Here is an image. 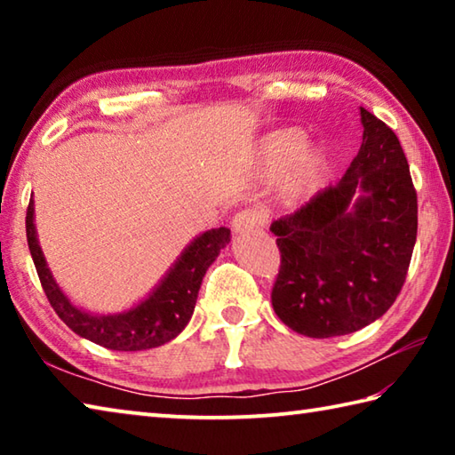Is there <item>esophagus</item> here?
Here are the masks:
<instances>
[{"instance_id":"1","label":"esophagus","mask_w":455,"mask_h":455,"mask_svg":"<svg viewBox=\"0 0 455 455\" xmlns=\"http://www.w3.org/2000/svg\"><path fill=\"white\" fill-rule=\"evenodd\" d=\"M265 214L263 211L257 209H244L241 212L235 214L233 219V230L236 235H249L255 233V230H260L265 227Z\"/></svg>"}]
</instances>
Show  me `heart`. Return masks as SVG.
Wrapping results in <instances>:
<instances>
[{"label": "heart", "instance_id": "obj_1", "mask_svg": "<svg viewBox=\"0 0 455 455\" xmlns=\"http://www.w3.org/2000/svg\"><path fill=\"white\" fill-rule=\"evenodd\" d=\"M329 152L319 142H307L301 128H279L265 134L252 152V168L260 182L281 179L283 196L299 200L305 196L321 172L325 171Z\"/></svg>", "mask_w": 455, "mask_h": 455}]
</instances>
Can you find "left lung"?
<instances>
[{
    "instance_id": "left-lung-1",
    "label": "left lung",
    "mask_w": 455,
    "mask_h": 455,
    "mask_svg": "<svg viewBox=\"0 0 455 455\" xmlns=\"http://www.w3.org/2000/svg\"><path fill=\"white\" fill-rule=\"evenodd\" d=\"M363 142L349 171L271 225L281 251L273 309L297 333L367 327L394 305L418 236V195L394 130L359 108Z\"/></svg>"
}]
</instances>
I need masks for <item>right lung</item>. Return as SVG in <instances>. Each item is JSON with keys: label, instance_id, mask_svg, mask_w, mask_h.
<instances>
[{"label": "right lung", "instance_id": "1", "mask_svg": "<svg viewBox=\"0 0 455 455\" xmlns=\"http://www.w3.org/2000/svg\"><path fill=\"white\" fill-rule=\"evenodd\" d=\"M26 233L36 271L40 275L42 287L58 317L74 333L114 351H144L160 347L179 337L195 313L203 276L217 260L220 251L230 243V230L225 227L204 230L184 246L179 259L164 273L156 287L130 309L118 313H92L76 305L53 279L40 241H37L34 198L28 206Z\"/></svg>", "mask_w": 455, "mask_h": 455}]
</instances>
